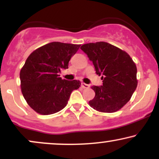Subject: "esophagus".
<instances>
[{"mask_svg":"<svg viewBox=\"0 0 159 159\" xmlns=\"http://www.w3.org/2000/svg\"><path fill=\"white\" fill-rule=\"evenodd\" d=\"M81 87H83V88H85V89H87V88H89V87H90V86H89V84H85V83H81Z\"/></svg>","mask_w":159,"mask_h":159,"instance_id":"esophagus-1","label":"esophagus"}]
</instances>
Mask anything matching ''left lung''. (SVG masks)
<instances>
[{"mask_svg":"<svg viewBox=\"0 0 159 159\" xmlns=\"http://www.w3.org/2000/svg\"><path fill=\"white\" fill-rule=\"evenodd\" d=\"M93 63L103 85L93 86L95 97L89 105L103 113H114L130 100L138 85L137 67L125 51L105 42L87 43L81 47Z\"/></svg>","mask_w":159,"mask_h":159,"instance_id":"8db88e82","label":"left lung"}]
</instances>
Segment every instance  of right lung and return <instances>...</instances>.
Listing matches in <instances>:
<instances>
[{
	"mask_svg": "<svg viewBox=\"0 0 159 159\" xmlns=\"http://www.w3.org/2000/svg\"><path fill=\"white\" fill-rule=\"evenodd\" d=\"M81 45L53 42L29 55L20 71L22 95L33 110L42 115L55 114L66 106L71 93L81 82L60 78Z\"/></svg>",
	"mask_w": 159,
	"mask_h": 159,
	"instance_id": "1",
	"label": "right lung"
}]
</instances>
